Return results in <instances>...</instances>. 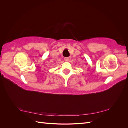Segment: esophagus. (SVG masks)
I'll use <instances>...</instances> for the list:
<instances>
[{
  "mask_svg": "<svg viewBox=\"0 0 128 128\" xmlns=\"http://www.w3.org/2000/svg\"><path fill=\"white\" fill-rule=\"evenodd\" d=\"M70 59H71V57H70V56L65 57V58H64V60L65 61L68 62V61H69V60H70Z\"/></svg>",
  "mask_w": 128,
  "mask_h": 128,
  "instance_id": "34e87169",
  "label": "esophagus"
}]
</instances>
